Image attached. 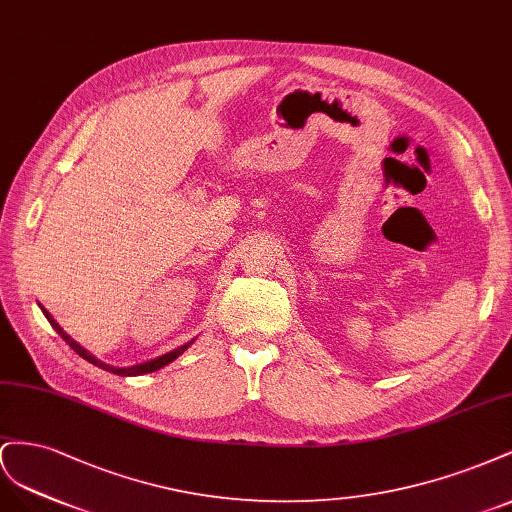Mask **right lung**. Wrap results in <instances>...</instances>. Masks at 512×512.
Wrapping results in <instances>:
<instances>
[{"mask_svg": "<svg viewBox=\"0 0 512 512\" xmlns=\"http://www.w3.org/2000/svg\"><path fill=\"white\" fill-rule=\"evenodd\" d=\"M42 309V313H45V317L49 319V324L53 326V330L60 334V337L72 347V352H77L83 360H87V362H92V364H96L98 369H102V371H109V373H115V375H122V377H135V375H143V373H152V371H158V369H163L165 364H169V362H173L175 358L178 356H182L188 347L193 345V341H188V343H184V345H180L178 349H171V352H167V354H163V356H158V358H154V360H148V362H141V364H133V367H111V364H107V362H102V360H98L92 352H87L85 347H81L75 339H70L68 334L62 330V326L57 324V321L51 317V313L45 309V306H40Z\"/></svg>", "mask_w": 512, "mask_h": 512, "instance_id": "add662e5", "label": "right lung"}]
</instances>
